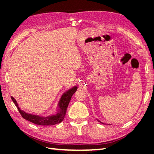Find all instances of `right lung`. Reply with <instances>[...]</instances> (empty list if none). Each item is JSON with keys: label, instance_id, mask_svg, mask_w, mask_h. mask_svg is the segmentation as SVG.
Returning <instances> with one entry per match:
<instances>
[{"label": "right lung", "instance_id": "1", "mask_svg": "<svg viewBox=\"0 0 154 154\" xmlns=\"http://www.w3.org/2000/svg\"><path fill=\"white\" fill-rule=\"evenodd\" d=\"M77 90V87H74L71 89L69 90L66 93H64L63 96H62V98L60 101L59 106L60 108V112L57 113L55 116H51L49 117L43 118L40 117V116H35V115H31L26 113L25 112L21 110L18 107V104L17 103L16 100L14 99V97L11 96V100H13V103L15 104L16 106L17 107L18 110L19 111L20 114L22 116V118L29 121V122L35 123L38 125L42 126H50V125H54L60 123L63 120L66 114L67 109L68 105L70 102V100L71 99V97L74 94Z\"/></svg>", "mask_w": 154, "mask_h": 154}]
</instances>
